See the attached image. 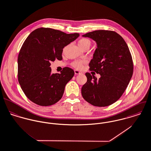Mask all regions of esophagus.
<instances>
[{
    "label": "esophagus",
    "instance_id": "esophagus-1",
    "mask_svg": "<svg viewBox=\"0 0 151 151\" xmlns=\"http://www.w3.org/2000/svg\"><path fill=\"white\" fill-rule=\"evenodd\" d=\"M74 73H75V74H81V73L80 71L77 70H74Z\"/></svg>",
    "mask_w": 151,
    "mask_h": 151
}]
</instances>
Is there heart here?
<instances>
[{
	"instance_id": "heart-1",
	"label": "heart",
	"mask_w": 151,
	"mask_h": 151,
	"mask_svg": "<svg viewBox=\"0 0 151 151\" xmlns=\"http://www.w3.org/2000/svg\"><path fill=\"white\" fill-rule=\"evenodd\" d=\"M78 45L80 48H83V47H85L87 46H90L91 45V42L88 39L83 38V39H81L78 41ZM83 63H84V62H83V61H76V62L74 63L73 65L77 68H81L83 66Z\"/></svg>"
}]
</instances>
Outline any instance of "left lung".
<instances>
[{
    "label": "left lung",
    "instance_id": "8db88e82",
    "mask_svg": "<svg viewBox=\"0 0 151 151\" xmlns=\"http://www.w3.org/2000/svg\"><path fill=\"white\" fill-rule=\"evenodd\" d=\"M97 43L90 70L100 74L97 79L86 73L87 81L81 88L84 99L93 105L106 106L118 100L126 90L133 74L131 52L124 39L110 30H96L83 35Z\"/></svg>",
    "mask_w": 151,
    "mask_h": 151
}]
</instances>
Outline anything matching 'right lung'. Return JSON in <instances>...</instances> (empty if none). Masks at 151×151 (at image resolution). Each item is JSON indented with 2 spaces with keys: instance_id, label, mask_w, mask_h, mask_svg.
<instances>
[{
  "instance_id": "right-lung-1",
  "label": "right lung",
  "mask_w": 151,
  "mask_h": 151,
  "mask_svg": "<svg viewBox=\"0 0 151 151\" xmlns=\"http://www.w3.org/2000/svg\"><path fill=\"white\" fill-rule=\"evenodd\" d=\"M79 36L44 27L35 30L28 36L18 56V81L31 101L49 106L62 98L65 85L74 72L65 67L60 73L52 74L50 62L62 60L64 47Z\"/></svg>"
}]
</instances>
